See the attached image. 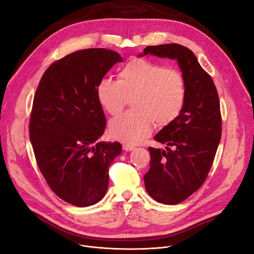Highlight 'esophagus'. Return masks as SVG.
I'll use <instances>...</instances> for the list:
<instances>
[{"label":"esophagus","mask_w":254,"mask_h":254,"mask_svg":"<svg viewBox=\"0 0 254 254\" xmlns=\"http://www.w3.org/2000/svg\"><path fill=\"white\" fill-rule=\"evenodd\" d=\"M123 150H125V151L129 152V151H132V150H134V147H132V146H129V144H123Z\"/></svg>","instance_id":"obj_1"}]
</instances>
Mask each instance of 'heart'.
I'll list each match as a JSON object with an SVG mask.
<instances>
[{
  "label": "heart",
  "mask_w": 254,
  "mask_h": 254,
  "mask_svg": "<svg viewBox=\"0 0 254 254\" xmlns=\"http://www.w3.org/2000/svg\"><path fill=\"white\" fill-rule=\"evenodd\" d=\"M118 80L103 78L96 96L103 110L112 116L122 112L131 101L133 111L120 115L110 123L113 138L137 144L153 130L172 124L182 113L187 86L182 72L143 58H134L121 67Z\"/></svg>",
  "instance_id": "1"
}]
</instances>
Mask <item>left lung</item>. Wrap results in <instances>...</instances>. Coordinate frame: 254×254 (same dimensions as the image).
I'll use <instances>...</instances> for the list:
<instances>
[{
	"label": "left lung",
	"mask_w": 254,
	"mask_h": 254,
	"mask_svg": "<svg viewBox=\"0 0 254 254\" xmlns=\"http://www.w3.org/2000/svg\"><path fill=\"white\" fill-rule=\"evenodd\" d=\"M147 55L177 60L186 80L182 113L154 137L166 150L149 148L150 170L143 176L152 198L177 204L202 185L211 170L221 138L219 97L212 77L189 48L177 43L147 46L138 57Z\"/></svg>",
	"instance_id": "1"
}]
</instances>
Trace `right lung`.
<instances>
[{
  "label": "right lung",
  "instance_id": "obj_1",
  "mask_svg": "<svg viewBox=\"0 0 254 254\" xmlns=\"http://www.w3.org/2000/svg\"><path fill=\"white\" fill-rule=\"evenodd\" d=\"M118 53L88 48L53 63L34 96L30 139L38 167L56 194L76 207L103 198L108 170L122 152L118 141L98 139L106 119L96 89L116 63Z\"/></svg>",
  "mask_w": 254,
  "mask_h": 254
}]
</instances>
